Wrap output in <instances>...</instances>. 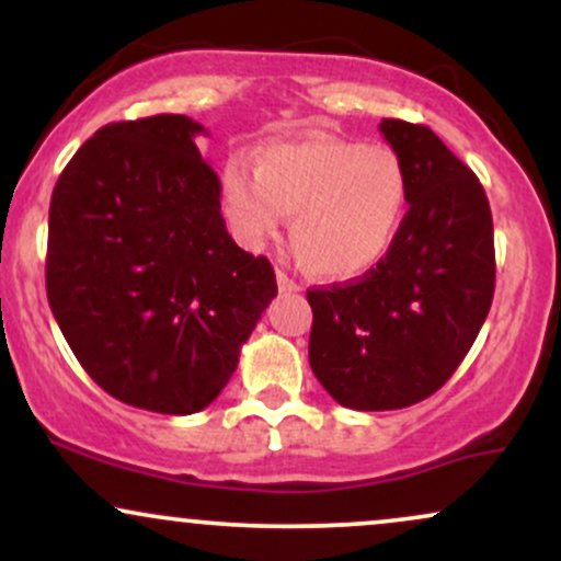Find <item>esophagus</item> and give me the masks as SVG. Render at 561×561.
<instances>
[{"label":"esophagus","mask_w":561,"mask_h":561,"mask_svg":"<svg viewBox=\"0 0 561 561\" xmlns=\"http://www.w3.org/2000/svg\"><path fill=\"white\" fill-rule=\"evenodd\" d=\"M276 285H279V293H300V285L295 279H289V276L282 272H276Z\"/></svg>","instance_id":"obj_1"}]
</instances>
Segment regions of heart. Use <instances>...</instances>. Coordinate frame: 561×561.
I'll list each match as a JSON object with an SVG mask.
<instances>
[{
	"label": "heart",
	"instance_id": "heart-1",
	"mask_svg": "<svg viewBox=\"0 0 561 561\" xmlns=\"http://www.w3.org/2000/svg\"><path fill=\"white\" fill-rule=\"evenodd\" d=\"M221 208L244 248H261L293 216L298 255L327 279H356L390 253L409 208V173L390 147L337 137L272 141L253 176L221 171Z\"/></svg>",
	"mask_w": 561,
	"mask_h": 561
}]
</instances>
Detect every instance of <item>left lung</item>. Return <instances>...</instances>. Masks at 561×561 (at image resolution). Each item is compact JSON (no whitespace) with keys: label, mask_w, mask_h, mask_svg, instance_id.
I'll use <instances>...</instances> for the list:
<instances>
[{"label":"left lung","mask_w":561,"mask_h":561,"mask_svg":"<svg viewBox=\"0 0 561 561\" xmlns=\"http://www.w3.org/2000/svg\"><path fill=\"white\" fill-rule=\"evenodd\" d=\"M409 173L390 253L351 285L308 289V362L345 409L390 411L448 382L493 302V218L480 179L427 126L382 118Z\"/></svg>","instance_id":"obj_1"}]
</instances>
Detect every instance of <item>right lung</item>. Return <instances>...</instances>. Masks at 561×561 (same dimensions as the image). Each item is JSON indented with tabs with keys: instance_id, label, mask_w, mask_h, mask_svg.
<instances>
[{
	"instance_id": "add662e5",
	"label": "right lung",
	"mask_w": 561,
	"mask_h": 561,
	"mask_svg": "<svg viewBox=\"0 0 561 561\" xmlns=\"http://www.w3.org/2000/svg\"><path fill=\"white\" fill-rule=\"evenodd\" d=\"M186 115L107 124L49 203L47 298L87 375L158 414H195L227 388L276 295L272 263L231 240L221 182Z\"/></svg>"
}]
</instances>
